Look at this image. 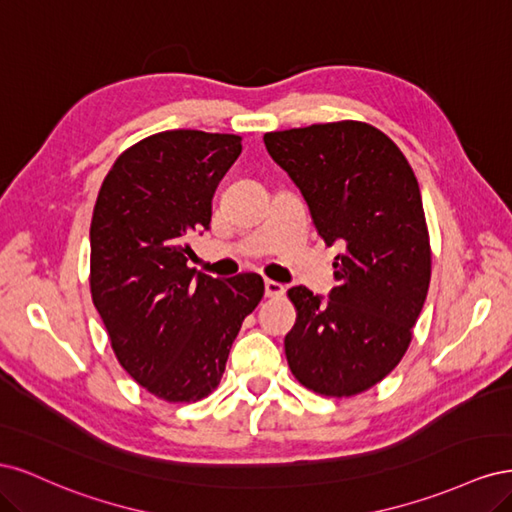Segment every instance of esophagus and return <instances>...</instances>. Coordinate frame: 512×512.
<instances>
[{"mask_svg": "<svg viewBox=\"0 0 512 512\" xmlns=\"http://www.w3.org/2000/svg\"><path fill=\"white\" fill-rule=\"evenodd\" d=\"M284 284H280V282H275V280H265V294L269 299H275V297H282L284 294Z\"/></svg>", "mask_w": 512, "mask_h": 512, "instance_id": "esophagus-1", "label": "esophagus"}]
</instances>
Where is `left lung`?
Listing matches in <instances>:
<instances>
[{
  "instance_id": "1",
  "label": "left lung",
  "mask_w": 512,
  "mask_h": 512,
  "mask_svg": "<svg viewBox=\"0 0 512 512\" xmlns=\"http://www.w3.org/2000/svg\"><path fill=\"white\" fill-rule=\"evenodd\" d=\"M265 145L324 243L344 247L329 301L305 286L288 290L297 307L284 339L290 371L318 395H359L397 367L427 297L431 247L414 170L365 121L267 132Z\"/></svg>"
}]
</instances>
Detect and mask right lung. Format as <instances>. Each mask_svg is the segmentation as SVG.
Returning <instances> with one entry per match:
<instances>
[{
  "mask_svg": "<svg viewBox=\"0 0 512 512\" xmlns=\"http://www.w3.org/2000/svg\"><path fill=\"white\" fill-rule=\"evenodd\" d=\"M241 136L166 130L115 160L91 218V299L119 365L158 399L192 404L218 389L228 352L265 294L258 273H196L185 243L211 224L215 188Z\"/></svg>",
  "mask_w": 512,
  "mask_h": 512,
  "instance_id": "add662e5",
  "label": "right lung"
}]
</instances>
